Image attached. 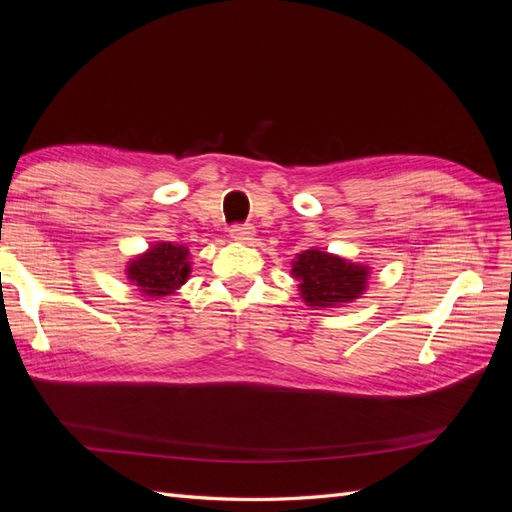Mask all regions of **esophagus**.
Here are the masks:
<instances>
[{"instance_id": "34e87169", "label": "esophagus", "mask_w": 512, "mask_h": 512, "mask_svg": "<svg viewBox=\"0 0 512 512\" xmlns=\"http://www.w3.org/2000/svg\"><path fill=\"white\" fill-rule=\"evenodd\" d=\"M230 239L237 241V243H252V239H254V226H250V224L230 226Z\"/></svg>"}]
</instances>
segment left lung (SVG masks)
Instances as JSON below:
<instances>
[{"instance_id": "left-lung-1", "label": "left lung", "mask_w": 512, "mask_h": 512, "mask_svg": "<svg viewBox=\"0 0 512 512\" xmlns=\"http://www.w3.org/2000/svg\"><path fill=\"white\" fill-rule=\"evenodd\" d=\"M290 273L299 282L303 303L320 309L339 307L359 299L367 290L371 269L361 262H352L324 252L320 247H312V250L297 254Z\"/></svg>"}]
</instances>
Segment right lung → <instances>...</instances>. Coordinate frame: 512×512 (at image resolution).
Instances as JSON below:
<instances>
[{
    "label": "right lung",
    "mask_w": 512,
    "mask_h": 512,
    "mask_svg": "<svg viewBox=\"0 0 512 512\" xmlns=\"http://www.w3.org/2000/svg\"><path fill=\"white\" fill-rule=\"evenodd\" d=\"M192 271L190 250L185 245L158 241L147 247V252L130 258L126 277L132 286L147 299H162L175 294Z\"/></svg>",
    "instance_id": "right-lung-1"
}]
</instances>
